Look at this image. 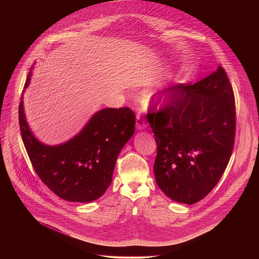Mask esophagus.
<instances>
[{
    "mask_svg": "<svg viewBox=\"0 0 259 259\" xmlns=\"http://www.w3.org/2000/svg\"><path fill=\"white\" fill-rule=\"evenodd\" d=\"M147 127V122H146V119L145 117L142 115V114H138L137 115V128L139 131H143Z\"/></svg>",
    "mask_w": 259,
    "mask_h": 259,
    "instance_id": "34e87169",
    "label": "esophagus"
}]
</instances>
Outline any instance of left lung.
<instances>
[{
  "label": "left lung",
  "mask_w": 259,
  "mask_h": 259,
  "mask_svg": "<svg viewBox=\"0 0 259 259\" xmlns=\"http://www.w3.org/2000/svg\"><path fill=\"white\" fill-rule=\"evenodd\" d=\"M155 96L164 102L157 111L154 102L147 114L157 148L156 184L172 200L193 204L218 185L232 153L236 116L231 83L219 66L194 84L171 85Z\"/></svg>",
  "instance_id": "8db88e82"
}]
</instances>
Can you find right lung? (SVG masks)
Here are the masks:
<instances>
[{
  "label": "right lung",
  "mask_w": 259,
  "mask_h": 259,
  "mask_svg": "<svg viewBox=\"0 0 259 259\" xmlns=\"http://www.w3.org/2000/svg\"><path fill=\"white\" fill-rule=\"evenodd\" d=\"M31 76L32 70L23 92ZM19 123L24 146L40 181L67 201L90 202L100 198L111 185L116 158L135 133L136 114L127 107L101 110L69 142L47 146L34 137L26 121L22 95Z\"/></svg>",
  "instance_id": "obj_1"
}]
</instances>
